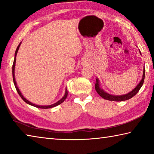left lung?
Listing matches in <instances>:
<instances>
[{"label": "left lung", "instance_id": "obj_1", "mask_svg": "<svg viewBox=\"0 0 154 154\" xmlns=\"http://www.w3.org/2000/svg\"><path fill=\"white\" fill-rule=\"evenodd\" d=\"M139 52H140V55H141V53H140V51H139ZM145 67H143V77H142L141 80H140V82L138 83V85L131 91V92H130L128 94H126L113 95V94H109L106 92H105V91L100 87V82H99L98 78H96V79L95 89L98 94L100 95L101 97L103 98L104 99H105V100H111V101H118V102H119V101H124V100H129L130 98H132L134 96L136 95L138 93V92L139 91V90L140 89V88L142 87L143 82H144V79H145Z\"/></svg>", "mask_w": 154, "mask_h": 154}]
</instances>
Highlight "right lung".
I'll list each match as a JSON object with an SVG mask.
<instances>
[{
    "label": "right lung",
    "mask_w": 154,
    "mask_h": 154,
    "mask_svg": "<svg viewBox=\"0 0 154 154\" xmlns=\"http://www.w3.org/2000/svg\"><path fill=\"white\" fill-rule=\"evenodd\" d=\"M21 43H22V42H20V43L18 45L17 48L16 49V50H15V58H14V64H13V66H12V74H13V80H14V85H15V88H16V90L17 93L19 94V95L20 96V97L22 98V100L24 101V102L26 103L27 104H28V105H32L33 106H35V107H37V108H40V109H49V108H52V107H54V106H56L59 105L60 104H61L64 102V101L65 100V99L66 98L67 96H68V91H67V89L66 88V90H65V94L63 97H62L60 100H58V102H56L55 103L52 104V105H35V104H33L31 102H30L29 100H28L26 98H25L24 97V96H23L22 94V93H21V92L19 90V88H18L17 85V83H16V81H15V62H16V56H17V51L18 50H19V48L20 47V45Z\"/></svg>",
    "instance_id": "add662e5"
}]
</instances>
